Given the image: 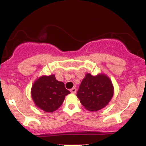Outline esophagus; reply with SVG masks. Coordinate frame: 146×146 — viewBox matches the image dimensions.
Returning a JSON list of instances; mask_svg holds the SVG:
<instances>
[{
    "mask_svg": "<svg viewBox=\"0 0 146 146\" xmlns=\"http://www.w3.org/2000/svg\"><path fill=\"white\" fill-rule=\"evenodd\" d=\"M76 91H77V89L75 87H73V88H72L71 89V92L72 93H76Z\"/></svg>",
    "mask_w": 146,
    "mask_h": 146,
    "instance_id": "1",
    "label": "esophagus"
}]
</instances>
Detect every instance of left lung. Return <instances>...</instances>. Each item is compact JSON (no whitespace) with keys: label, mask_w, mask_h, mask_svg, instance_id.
<instances>
[{"label":"left lung","mask_w":146,"mask_h":146,"mask_svg":"<svg viewBox=\"0 0 146 146\" xmlns=\"http://www.w3.org/2000/svg\"><path fill=\"white\" fill-rule=\"evenodd\" d=\"M114 88L110 78L105 74L93 76L87 73L80 84L77 97L86 109L98 111L109 103Z\"/></svg>","instance_id":"1"}]
</instances>
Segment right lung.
I'll list each match as a JSON object with an SVG mask.
<instances>
[{"instance_id":"1","label":"right lung","mask_w":146,"mask_h":146,"mask_svg":"<svg viewBox=\"0 0 146 146\" xmlns=\"http://www.w3.org/2000/svg\"><path fill=\"white\" fill-rule=\"evenodd\" d=\"M31 93L36 106L45 112L51 113L62 104L65 96L70 91L66 89L62 82L58 81L55 75H51L36 80Z\"/></svg>"}]
</instances>
